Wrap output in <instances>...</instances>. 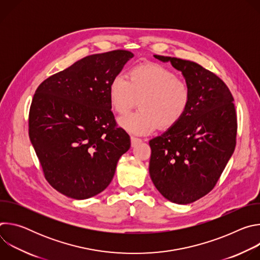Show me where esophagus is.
<instances>
[{"label":"esophagus","mask_w":260,"mask_h":260,"mask_svg":"<svg viewBox=\"0 0 260 260\" xmlns=\"http://www.w3.org/2000/svg\"><path fill=\"white\" fill-rule=\"evenodd\" d=\"M142 140L139 139V138H136V137H131V143H132V146L135 147L137 146L139 143H141Z\"/></svg>","instance_id":"esophagus-1"}]
</instances>
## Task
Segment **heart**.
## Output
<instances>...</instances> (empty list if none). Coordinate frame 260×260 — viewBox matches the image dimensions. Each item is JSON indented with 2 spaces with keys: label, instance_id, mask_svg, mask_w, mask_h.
<instances>
[{
  "label": "heart",
  "instance_id": "heart-1",
  "mask_svg": "<svg viewBox=\"0 0 260 260\" xmlns=\"http://www.w3.org/2000/svg\"><path fill=\"white\" fill-rule=\"evenodd\" d=\"M109 101L118 114H126L139 104L141 109L119 118V125L135 135H148L160 125L175 126L187 112L190 90L169 68L146 62L131 69L128 80L116 76L109 84Z\"/></svg>",
  "mask_w": 260,
  "mask_h": 260
}]
</instances>
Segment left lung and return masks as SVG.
<instances>
[{"label": "left lung", "instance_id": "left-lung-1", "mask_svg": "<svg viewBox=\"0 0 260 260\" xmlns=\"http://www.w3.org/2000/svg\"><path fill=\"white\" fill-rule=\"evenodd\" d=\"M154 57L181 71L190 103L175 126L149 141V174L162 197L187 205L214 188L235 151L238 123L234 98L226 84L201 64Z\"/></svg>", "mask_w": 260, "mask_h": 260}]
</instances>
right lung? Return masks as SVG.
I'll list each match as a JSON object with an SVG mask.
<instances>
[{"instance_id": "right-lung-1", "label": "right lung", "mask_w": 260, "mask_h": 260, "mask_svg": "<svg viewBox=\"0 0 260 260\" xmlns=\"http://www.w3.org/2000/svg\"><path fill=\"white\" fill-rule=\"evenodd\" d=\"M134 57L126 50L88 55L44 80L28 114V135L45 179L61 194L85 200L105 190L129 136L117 127L109 84Z\"/></svg>"}]
</instances>
